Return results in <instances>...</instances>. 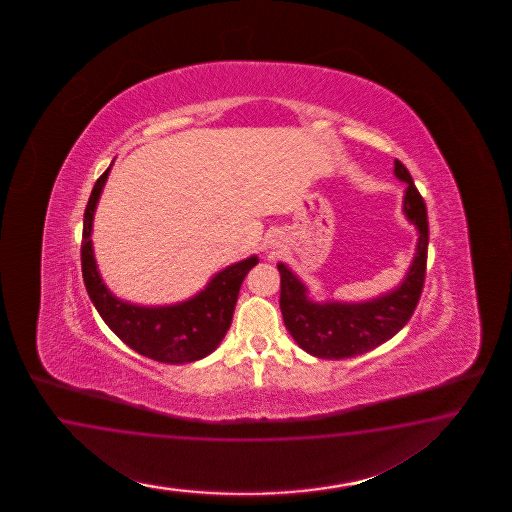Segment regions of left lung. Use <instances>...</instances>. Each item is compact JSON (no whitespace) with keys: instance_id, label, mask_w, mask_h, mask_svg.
<instances>
[{"instance_id":"1","label":"left lung","mask_w":512,"mask_h":512,"mask_svg":"<svg viewBox=\"0 0 512 512\" xmlns=\"http://www.w3.org/2000/svg\"><path fill=\"white\" fill-rule=\"evenodd\" d=\"M394 176L407 184L403 191V216L419 234L413 261L402 281L387 293L368 300H313L310 287L285 263L281 276L279 308L285 328L311 357L340 360L368 353L396 336L419 304L428 259V214L419 189L402 161H394Z\"/></svg>"}]
</instances>
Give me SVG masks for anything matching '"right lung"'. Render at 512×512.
<instances>
[{"label":"right lung","mask_w":512,"mask_h":512,"mask_svg":"<svg viewBox=\"0 0 512 512\" xmlns=\"http://www.w3.org/2000/svg\"><path fill=\"white\" fill-rule=\"evenodd\" d=\"M95 182L84 212L82 278L95 310L110 330L142 357L165 364H187L214 353L225 338L242 281L259 263L257 255L214 274L197 295L165 306H142L114 295L101 278L93 253V217L110 169Z\"/></svg>","instance_id":"1"}]
</instances>
